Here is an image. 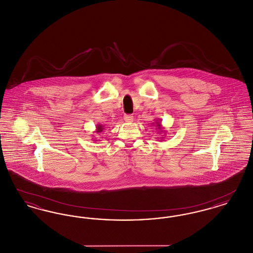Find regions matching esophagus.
<instances>
[{
	"label": "esophagus",
	"instance_id": "obj_1",
	"mask_svg": "<svg viewBox=\"0 0 253 253\" xmlns=\"http://www.w3.org/2000/svg\"><path fill=\"white\" fill-rule=\"evenodd\" d=\"M124 121H126V122H132L133 117H132V115H125L124 116Z\"/></svg>",
	"mask_w": 253,
	"mask_h": 253
}]
</instances>
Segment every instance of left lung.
<instances>
[{"label": "left lung", "instance_id": "1", "mask_svg": "<svg viewBox=\"0 0 253 253\" xmlns=\"http://www.w3.org/2000/svg\"><path fill=\"white\" fill-rule=\"evenodd\" d=\"M156 122H153L152 124H153V126H156L157 128V132L158 133H161V132H165L166 133V131H164L163 130V127H162V125H161V121L159 120V119H157V120H155ZM164 136V135H163ZM163 136H161V137H157L159 140H162V139H164V137Z\"/></svg>", "mask_w": 253, "mask_h": 253}]
</instances>
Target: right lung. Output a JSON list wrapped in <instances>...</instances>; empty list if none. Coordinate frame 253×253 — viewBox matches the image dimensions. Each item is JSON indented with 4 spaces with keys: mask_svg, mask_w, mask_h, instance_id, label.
Wrapping results in <instances>:
<instances>
[{
    "mask_svg": "<svg viewBox=\"0 0 253 253\" xmlns=\"http://www.w3.org/2000/svg\"><path fill=\"white\" fill-rule=\"evenodd\" d=\"M104 130V126L102 125V124H97L96 125V131H95V132L96 133H97V134H100V132H102V131ZM94 141H97V139H94Z\"/></svg>",
    "mask_w": 253,
    "mask_h": 253,
    "instance_id": "add662e5",
    "label": "right lung"
}]
</instances>
